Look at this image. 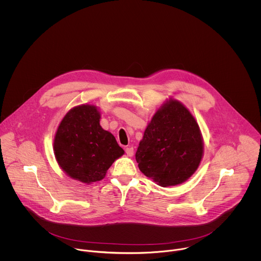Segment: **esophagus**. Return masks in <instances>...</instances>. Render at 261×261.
<instances>
[{"instance_id":"esophagus-1","label":"esophagus","mask_w":261,"mask_h":261,"mask_svg":"<svg viewBox=\"0 0 261 261\" xmlns=\"http://www.w3.org/2000/svg\"><path fill=\"white\" fill-rule=\"evenodd\" d=\"M125 152H126V154H127L128 156H133V155H134V148H132V147L126 148V149H125Z\"/></svg>"}]
</instances>
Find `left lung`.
Masks as SVG:
<instances>
[{"label":"left lung","mask_w":261,"mask_h":261,"mask_svg":"<svg viewBox=\"0 0 261 261\" xmlns=\"http://www.w3.org/2000/svg\"><path fill=\"white\" fill-rule=\"evenodd\" d=\"M204 154L199 124L177 99L152 115L136 152L141 172L161 187L177 186L197 171Z\"/></svg>","instance_id":"1"}]
</instances>
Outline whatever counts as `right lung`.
<instances>
[{"mask_svg":"<svg viewBox=\"0 0 261 261\" xmlns=\"http://www.w3.org/2000/svg\"><path fill=\"white\" fill-rule=\"evenodd\" d=\"M99 121L97 107L77 106L64 115L54 137L53 149L60 169L86 185L102 180L113 162L124 153Z\"/></svg>","mask_w":261,"mask_h":261,"instance_id":"obj_1","label":"right lung"}]
</instances>
